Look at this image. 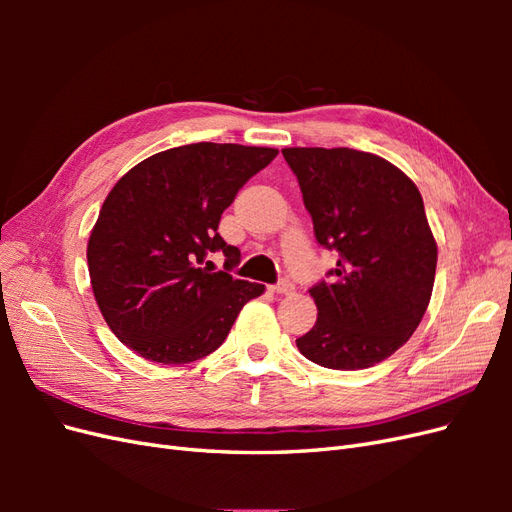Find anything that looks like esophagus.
Wrapping results in <instances>:
<instances>
[{"label": "esophagus", "instance_id": "obj_1", "mask_svg": "<svg viewBox=\"0 0 512 512\" xmlns=\"http://www.w3.org/2000/svg\"><path fill=\"white\" fill-rule=\"evenodd\" d=\"M271 290L277 292V294H290L294 290V284L288 280V277H284V280H280L275 286H271Z\"/></svg>", "mask_w": 512, "mask_h": 512}]
</instances>
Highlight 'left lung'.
I'll return each instance as SVG.
<instances>
[{
	"label": "left lung",
	"mask_w": 512,
	"mask_h": 512,
	"mask_svg": "<svg viewBox=\"0 0 512 512\" xmlns=\"http://www.w3.org/2000/svg\"><path fill=\"white\" fill-rule=\"evenodd\" d=\"M282 153L316 241L339 254L329 282L309 288L318 318L297 348L329 369L374 367L408 342L431 299L438 245L421 192L397 166L367 151Z\"/></svg>",
	"instance_id": "1"
}]
</instances>
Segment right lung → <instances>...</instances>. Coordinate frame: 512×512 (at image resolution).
Here are the masks:
<instances>
[{
	"label": "right lung",
	"mask_w": 512,
	"mask_h": 512,
	"mask_svg": "<svg viewBox=\"0 0 512 512\" xmlns=\"http://www.w3.org/2000/svg\"><path fill=\"white\" fill-rule=\"evenodd\" d=\"M277 149L194 143L156 153L108 192L87 245L108 327L143 359L183 365L218 350L265 286L235 280L241 252L218 232L237 192ZM225 254L213 272L209 253Z\"/></svg>",
	"instance_id": "right-lung-1"
}]
</instances>
